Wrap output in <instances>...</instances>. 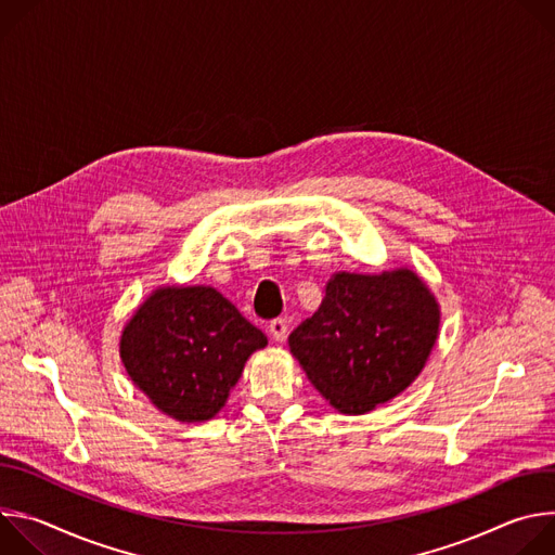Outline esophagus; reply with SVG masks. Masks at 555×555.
Masks as SVG:
<instances>
[{
    "label": "esophagus",
    "mask_w": 555,
    "mask_h": 555,
    "mask_svg": "<svg viewBox=\"0 0 555 555\" xmlns=\"http://www.w3.org/2000/svg\"><path fill=\"white\" fill-rule=\"evenodd\" d=\"M268 330H270V336H272L276 343H283L285 336H287V321H285V319H274Z\"/></svg>",
    "instance_id": "34e87169"
}]
</instances>
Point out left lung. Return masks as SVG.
Here are the masks:
<instances>
[{
    "label": "left lung",
    "instance_id": "left-lung-1",
    "mask_svg": "<svg viewBox=\"0 0 555 555\" xmlns=\"http://www.w3.org/2000/svg\"><path fill=\"white\" fill-rule=\"evenodd\" d=\"M439 323L435 294L409 268L336 272L319 311L289 334V351L336 411L364 415L415 382Z\"/></svg>",
    "mask_w": 555,
    "mask_h": 555
}]
</instances>
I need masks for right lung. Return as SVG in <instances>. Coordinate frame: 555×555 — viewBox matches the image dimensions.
<instances>
[{"label":"right lung","instance_id":"right-lung-1","mask_svg":"<svg viewBox=\"0 0 555 555\" xmlns=\"http://www.w3.org/2000/svg\"><path fill=\"white\" fill-rule=\"evenodd\" d=\"M268 338L208 285H165L133 311L120 360L157 411L195 424L212 420Z\"/></svg>","mask_w":555,"mask_h":555}]
</instances>
